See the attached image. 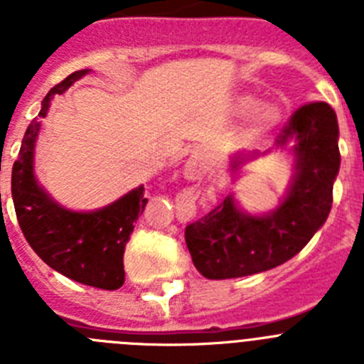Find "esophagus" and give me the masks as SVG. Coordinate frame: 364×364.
<instances>
[{
    "instance_id": "obj_1",
    "label": "esophagus",
    "mask_w": 364,
    "mask_h": 364,
    "mask_svg": "<svg viewBox=\"0 0 364 364\" xmlns=\"http://www.w3.org/2000/svg\"><path fill=\"white\" fill-rule=\"evenodd\" d=\"M208 171H210V166L205 164V160L202 159L200 154H195V156H191L186 162L184 175L188 180H200L202 176L208 175Z\"/></svg>"
}]
</instances>
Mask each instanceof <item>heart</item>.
<instances>
[{"label": "heart", "mask_w": 364, "mask_h": 364, "mask_svg": "<svg viewBox=\"0 0 364 364\" xmlns=\"http://www.w3.org/2000/svg\"><path fill=\"white\" fill-rule=\"evenodd\" d=\"M233 112L239 118H250V133L260 138L272 133L279 124V111L273 105H262V100L257 95L244 92L233 102Z\"/></svg>", "instance_id": "b5f03b06"}]
</instances>
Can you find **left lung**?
<instances>
[{"instance_id": "left-lung-1", "label": "left lung", "mask_w": 364, "mask_h": 364, "mask_svg": "<svg viewBox=\"0 0 364 364\" xmlns=\"http://www.w3.org/2000/svg\"><path fill=\"white\" fill-rule=\"evenodd\" d=\"M336 111L324 102L302 105L277 138L291 154L294 175L284 197L268 213H247L230 193L220 205L186 228L193 264L205 279H235L284 264L310 242L332 210L341 166ZM269 151L231 154V175Z\"/></svg>"}]
</instances>
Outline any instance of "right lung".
Masks as SVG:
<instances>
[{"label":"right lung","mask_w":364,"mask_h":364,"mask_svg":"<svg viewBox=\"0 0 364 364\" xmlns=\"http://www.w3.org/2000/svg\"><path fill=\"white\" fill-rule=\"evenodd\" d=\"M91 69L69 74L47 92L38 118L31 122L12 167V200L19 228L45 264L65 277L100 290H118L125 281L124 252L133 224L147 204L144 186L92 211H74L50 197L34 173V149L41 118L54 96L78 82Z\"/></svg>","instance_id":"add662e5"}]
</instances>
